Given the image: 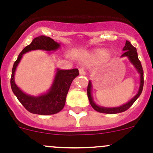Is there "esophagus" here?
I'll return each mask as SVG.
<instances>
[{"label": "esophagus", "instance_id": "esophagus-1", "mask_svg": "<svg viewBox=\"0 0 153 153\" xmlns=\"http://www.w3.org/2000/svg\"><path fill=\"white\" fill-rule=\"evenodd\" d=\"M78 70H79L80 75H85V69L84 67H80Z\"/></svg>", "mask_w": 153, "mask_h": 153}]
</instances>
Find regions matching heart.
Wrapping results in <instances>:
<instances>
[{
    "label": "heart",
    "mask_w": 153,
    "mask_h": 153,
    "mask_svg": "<svg viewBox=\"0 0 153 153\" xmlns=\"http://www.w3.org/2000/svg\"><path fill=\"white\" fill-rule=\"evenodd\" d=\"M104 55V52L102 51H98L96 53V54H94V57H96V58H99V57H102V56Z\"/></svg>",
    "instance_id": "obj_1"
}]
</instances>
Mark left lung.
Listing matches in <instances>:
<instances>
[{
	"instance_id": "8db88e82",
	"label": "left lung",
	"mask_w": 153,
	"mask_h": 153,
	"mask_svg": "<svg viewBox=\"0 0 153 153\" xmlns=\"http://www.w3.org/2000/svg\"><path fill=\"white\" fill-rule=\"evenodd\" d=\"M123 51L125 52L122 54V57H128L129 58L130 61L133 63L134 66H135L136 69H137L138 72L140 75V88H139V91L137 93V94L131 100H130L128 103L125 104V105H122L120 107H117V108H102V107L97 106L96 104L93 102V98L91 96V82L89 81L88 86H87V96H88L89 101H90V103L91 105V106L93 107V109L95 111H98V112L100 113H104V114H118V113L123 112L126 111V110H128L131 105H133L134 102L136 101V99L140 96V95L141 94L142 90H143V68H142V65L140 63V61L139 60L138 57H137V52L136 48H134L131 43H130L128 41H126V45L123 48Z\"/></svg>"
}]
</instances>
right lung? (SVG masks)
<instances>
[{
    "mask_svg": "<svg viewBox=\"0 0 153 153\" xmlns=\"http://www.w3.org/2000/svg\"><path fill=\"white\" fill-rule=\"evenodd\" d=\"M59 47L60 45L50 37L43 35L39 36L38 37L34 38L32 42L22 50L13 65L11 79H10L12 90L19 102L25 107V109L32 114L50 115L60 112L65 105L66 95L69 91L71 84L74 78L79 75V72L78 69H72L69 70L57 69L54 84L49 92L47 94L42 95L38 97H34L24 93L15 84L14 75L16 66L19 64L22 55L27 51L36 49L52 51V50H56Z\"/></svg>",
    "mask_w": 153,
    "mask_h": 153,
    "instance_id": "right-lung-1",
    "label": "right lung"
}]
</instances>
